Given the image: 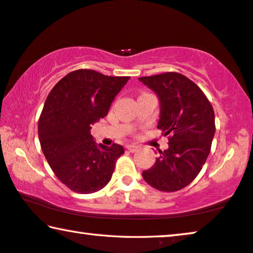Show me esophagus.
I'll use <instances>...</instances> for the list:
<instances>
[{
  "mask_svg": "<svg viewBox=\"0 0 253 253\" xmlns=\"http://www.w3.org/2000/svg\"><path fill=\"white\" fill-rule=\"evenodd\" d=\"M126 149L129 151V152H135V151L137 150V146L134 144H128V145H126Z\"/></svg>",
  "mask_w": 253,
  "mask_h": 253,
  "instance_id": "1",
  "label": "esophagus"
}]
</instances>
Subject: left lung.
I'll use <instances>...</instances> for the list:
<instances>
[{
	"label": "left lung",
	"instance_id": "obj_1",
	"mask_svg": "<svg viewBox=\"0 0 253 253\" xmlns=\"http://www.w3.org/2000/svg\"><path fill=\"white\" fill-rule=\"evenodd\" d=\"M160 100L158 128L168 136V149L143 178L156 190L176 192L187 186L199 175L208 158L216 130L214 112L199 86L182 74L169 71L139 77Z\"/></svg>",
	"mask_w": 253,
	"mask_h": 253
}]
</instances>
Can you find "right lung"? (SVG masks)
Wrapping results in <instances>:
<instances>
[{"mask_svg": "<svg viewBox=\"0 0 253 253\" xmlns=\"http://www.w3.org/2000/svg\"><path fill=\"white\" fill-rule=\"evenodd\" d=\"M129 78L78 69L60 79L48 93L39 119L41 148L54 175L76 193L102 190L125 152L115 143L97 145L90 126L108 115Z\"/></svg>", "mask_w": 253, "mask_h": 253, "instance_id": "obj_1", "label": "right lung"}]
</instances>
